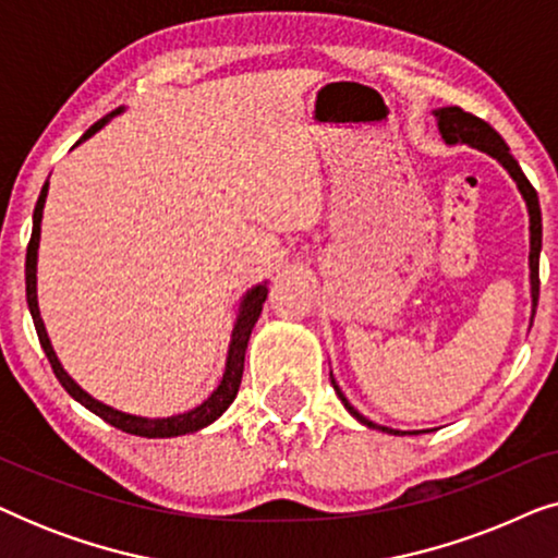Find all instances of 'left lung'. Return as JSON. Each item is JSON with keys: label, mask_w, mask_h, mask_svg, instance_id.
<instances>
[{"label": "left lung", "mask_w": 558, "mask_h": 558, "mask_svg": "<svg viewBox=\"0 0 558 558\" xmlns=\"http://www.w3.org/2000/svg\"><path fill=\"white\" fill-rule=\"evenodd\" d=\"M434 117H437V126H439V134L441 140L447 144H468V147H475L480 151H485V155H490L493 159H498V162L506 167L510 178L515 180L518 190H521L523 201H525V208H529V220H531V254H529V266H531V302H533V310H531V317L536 315V304H538V256H541V208H538V195L533 185L525 178L521 165L515 162V157L510 155L508 144L502 142V136L495 132V129L487 124V121L472 117V113L462 111L460 106H445V109H437L434 111ZM332 378V373H330ZM332 386H335V393L340 396L342 407H345L350 414H353L357 422L368 426V429H380L386 434H418V432H399V429H388V426H380L376 422H371V418H365L361 411L350 407V401L345 399V393L340 391V386L335 384L332 378Z\"/></svg>", "instance_id": "left-lung-1"}]
</instances>
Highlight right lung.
<instances>
[{
    "mask_svg": "<svg viewBox=\"0 0 558 558\" xmlns=\"http://www.w3.org/2000/svg\"><path fill=\"white\" fill-rule=\"evenodd\" d=\"M121 111H124V106H121V109H117V111L106 113L104 119H98L96 124L90 126L88 132L83 134L81 140L73 144V147H78L81 142H86L88 136H94L98 129H104ZM45 197H48V182H45V185H43L40 197H37V205H35V213H33V235H29L27 258H25V284H27V307H29V315H33L37 338H40V345L45 350V355H48V361L52 365V373H56V376H58L60 386H63L65 391L71 393L75 401L83 403V407H86L88 411H94L96 416H101L104 422H109L111 426H117V429L126 432V434H136V437H149V439L180 437V434L197 432V429H203V426H208V424L216 422V418L223 414L228 407H231L233 399H235V393H239L241 376H243V357H246L251 330H254L256 319H258V315H262V310H264L266 294H269V289H266V281H264V284H256L254 289H248V292L243 294L241 307H239V317H235V325H233L231 345H228L223 380H220L216 391H213L208 399L201 403V407H195L193 411H187V414L167 416V418H147V416L124 414V411L106 407V403L96 401L94 396L83 391V388L75 384L71 376H68L65 368L58 361L56 350H52V345H50L48 330H45V323H43V317H40V307H37V246H40V223H43Z\"/></svg>",
    "mask_w": 558,
    "mask_h": 558,
    "instance_id": "1",
    "label": "right lung"
}]
</instances>
